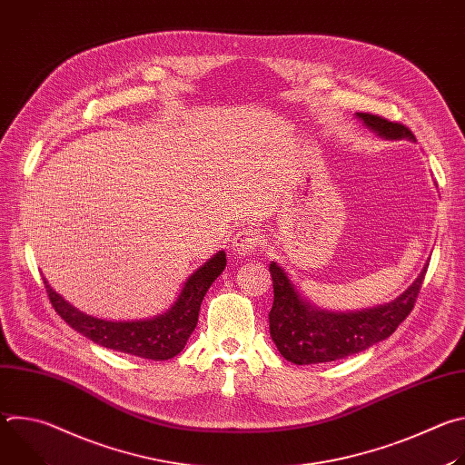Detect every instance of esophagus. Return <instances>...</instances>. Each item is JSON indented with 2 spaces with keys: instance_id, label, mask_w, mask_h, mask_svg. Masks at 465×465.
Listing matches in <instances>:
<instances>
[{
  "instance_id": "esophagus-1",
  "label": "esophagus",
  "mask_w": 465,
  "mask_h": 465,
  "mask_svg": "<svg viewBox=\"0 0 465 465\" xmlns=\"http://www.w3.org/2000/svg\"><path fill=\"white\" fill-rule=\"evenodd\" d=\"M261 242H262V235H261V232L259 230H255V228H242V230H239L237 233H235V237H233V250L237 252V253H252V252H255L259 246H261Z\"/></svg>"
}]
</instances>
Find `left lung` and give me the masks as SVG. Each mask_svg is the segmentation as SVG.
Returning a JSON list of instances; mask_svg holds the SVG:
<instances>
[{
    "mask_svg": "<svg viewBox=\"0 0 465 465\" xmlns=\"http://www.w3.org/2000/svg\"><path fill=\"white\" fill-rule=\"evenodd\" d=\"M357 115L388 140H414L412 130L403 123L370 112H359ZM427 267L400 298L388 305L359 312H325L303 302L283 269L272 262L269 269L274 283V303L269 312L271 337L280 353L294 364L331 362L364 351L388 339L411 314Z\"/></svg>",
    "mask_w": 465,
    "mask_h": 465,
    "instance_id": "8db88e82",
    "label": "left lung"
}]
</instances>
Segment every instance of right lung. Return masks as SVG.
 Returning <instances> with one entry per match:
<instances>
[{
  "instance_id": "right-lung-1",
  "label": "right lung",
  "mask_w": 465,
  "mask_h": 465,
  "mask_svg": "<svg viewBox=\"0 0 465 465\" xmlns=\"http://www.w3.org/2000/svg\"><path fill=\"white\" fill-rule=\"evenodd\" d=\"M224 267L226 253L219 252L185 282V287L171 311L143 322H106L88 316L56 294L47 285L45 278L44 285L58 316L95 344L142 359L167 361L183 350L196 327L201 303Z\"/></svg>"
}]
</instances>
